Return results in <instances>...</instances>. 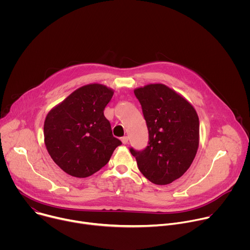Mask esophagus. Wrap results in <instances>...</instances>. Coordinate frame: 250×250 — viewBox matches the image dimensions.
I'll return each instance as SVG.
<instances>
[{
  "mask_svg": "<svg viewBox=\"0 0 250 250\" xmlns=\"http://www.w3.org/2000/svg\"><path fill=\"white\" fill-rule=\"evenodd\" d=\"M121 140H122V142H123V145H127V144H128V137H127V136L122 137Z\"/></svg>",
  "mask_w": 250,
  "mask_h": 250,
  "instance_id": "obj_1",
  "label": "esophagus"
}]
</instances>
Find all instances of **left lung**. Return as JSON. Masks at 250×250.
I'll use <instances>...</instances> for the list:
<instances>
[{"label": "left lung", "mask_w": 250, "mask_h": 250, "mask_svg": "<svg viewBox=\"0 0 250 250\" xmlns=\"http://www.w3.org/2000/svg\"><path fill=\"white\" fill-rule=\"evenodd\" d=\"M149 133L147 147L130 148L139 171L156 185H167L191 166L199 147L200 123L193 104L161 83L133 90Z\"/></svg>", "instance_id": "1"}]
</instances>
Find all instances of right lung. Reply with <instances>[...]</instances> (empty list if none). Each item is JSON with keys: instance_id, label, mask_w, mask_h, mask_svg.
Here are the masks:
<instances>
[{"instance_id": "obj_1", "label": "right lung", "mask_w": 250, "mask_h": 250, "mask_svg": "<svg viewBox=\"0 0 250 250\" xmlns=\"http://www.w3.org/2000/svg\"><path fill=\"white\" fill-rule=\"evenodd\" d=\"M114 90L92 83L71 93L44 121V144L52 160L67 174L86 178L109 162L122 145L104 116Z\"/></svg>"}]
</instances>
